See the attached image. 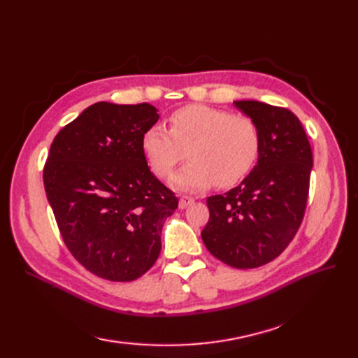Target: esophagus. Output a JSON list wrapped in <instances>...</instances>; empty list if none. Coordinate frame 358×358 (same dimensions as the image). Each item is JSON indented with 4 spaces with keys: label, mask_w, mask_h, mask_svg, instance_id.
<instances>
[{
    "label": "esophagus",
    "mask_w": 358,
    "mask_h": 358,
    "mask_svg": "<svg viewBox=\"0 0 358 358\" xmlns=\"http://www.w3.org/2000/svg\"><path fill=\"white\" fill-rule=\"evenodd\" d=\"M192 203H194V199H192V197L183 196V197H180V200H179V208H180V209H185V208H188V206L192 204Z\"/></svg>",
    "instance_id": "34e87169"
}]
</instances>
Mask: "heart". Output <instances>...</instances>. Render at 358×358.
I'll list each match as a JSON object with an SVG mask.
<instances>
[{"instance_id":"heart-1","label":"heart","mask_w":358,"mask_h":358,"mask_svg":"<svg viewBox=\"0 0 358 358\" xmlns=\"http://www.w3.org/2000/svg\"><path fill=\"white\" fill-rule=\"evenodd\" d=\"M142 152L157 176L166 178L185 157L188 164L173 175L182 191L231 187L252 170L259 154V131L251 117L194 104L169 117V131L159 125L142 136Z\"/></svg>"}]
</instances>
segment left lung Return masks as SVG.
Returning <instances> with one entry per match:
<instances>
[{"label": "left lung", "instance_id": "8db88e82", "mask_svg": "<svg viewBox=\"0 0 358 358\" xmlns=\"http://www.w3.org/2000/svg\"><path fill=\"white\" fill-rule=\"evenodd\" d=\"M259 131V154L251 173L206 203L209 221L201 231L208 251L236 268L272 262L296 236L305 215L312 149L299 117L255 100L234 101Z\"/></svg>", "mask_w": 358, "mask_h": 358}]
</instances>
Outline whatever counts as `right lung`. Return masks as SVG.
<instances>
[{"label":"right lung","mask_w":358,"mask_h":358,"mask_svg":"<svg viewBox=\"0 0 358 358\" xmlns=\"http://www.w3.org/2000/svg\"><path fill=\"white\" fill-rule=\"evenodd\" d=\"M159 119L148 103L100 101L53 138L43 182L73 257L115 282L145 275L161 251L178 199L152 175L142 136Z\"/></svg>","instance_id":"obj_1"}]
</instances>
